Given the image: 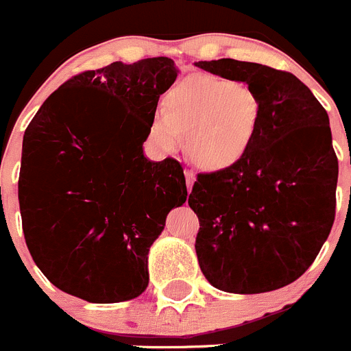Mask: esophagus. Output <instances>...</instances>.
Instances as JSON below:
<instances>
[{"instance_id":"34e87169","label":"esophagus","mask_w":351,"mask_h":351,"mask_svg":"<svg viewBox=\"0 0 351 351\" xmlns=\"http://www.w3.org/2000/svg\"><path fill=\"white\" fill-rule=\"evenodd\" d=\"M184 176H186V186H188V191H191L195 182V173L191 172V170H184Z\"/></svg>"}]
</instances>
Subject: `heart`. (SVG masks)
Masks as SVG:
<instances>
[{
	"instance_id": "1",
	"label": "heart",
	"mask_w": 351,
	"mask_h": 351,
	"mask_svg": "<svg viewBox=\"0 0 351 351\" xmlns=\"http://www.w3.org/2000/svg\"><path fill=\"white\" fill-rule=\"evenodd\" d=\"M160 112L149 123V141L172 153L184 135L195 165L225 170L243 160L255 141L260 98L246 82L214 75L181 80L161 98Z\"/></svg>"
}]
</instances>
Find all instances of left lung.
Wrapping results in <instances>:
<instances>
[{"mask_svg": "<svg viewBox=\"0 0 351 351\" xmlns=\"http://www.w3.org/2000/svg\"><path fill=\"white\" fill-rule=\"evenodd\" d=\"M195 64L246 82L260 98L246 156L230 169L198 173L188 198L200 221V269L230 293L287 287L315 262L336 216L337 156L327 112L290 71L235 60Z\"/></svg>", "mask_w": 351, "mask_h": 351, "instance_id": "8db88e82", "label": "left lung"}]
</instances>
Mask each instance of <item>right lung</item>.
<instances>
[{
	"mask_svg": "<svg viewBox=\"0 0 351 351\" xmlns=\"http://www.w3.org/2000/svg\"><path fill=\"white\" fill-rule=\"evenodd\" d=\"M178 71L163 56L82 71L24 132V239L43 276L70 295L110 304L147 288L149 247L188 197L181 163L151 161L142 149Z\"/></svg>",
	"mask_w": 351,
	"mask_h": 351,
	"instance_id": "add662e5",
	"label": "right lung"
}]
</instances>
